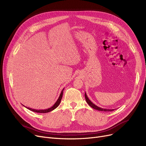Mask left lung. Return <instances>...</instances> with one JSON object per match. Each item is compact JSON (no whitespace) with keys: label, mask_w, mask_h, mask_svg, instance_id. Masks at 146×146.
Returning <instances> with one entry per match:
<instances>
[{"label":"left lung","mask_w":146,"mask_h":146,"mask_svg":"<svg viewBox=\"0 0 146 146\" xmlns=\"http://www.w3.org/2000/svg\"><path fill=\"white\" fill-rule=\"evenodd\" d=\"M84 96H85V99H86V102L87 103V104H88L90 106H91L92 108L95 110H99V111H113L114 109H103V108H99V107H98V106L95 105L94 103H93L90 100V99L88 98V97H87L86 93H85L84 94Z\"/></svg>","instance_id":"obj_1"}]
</instances>
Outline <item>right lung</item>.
Wrapping results in <instances>:
<instances>
[{"instance_id":"1","label":"right lung","mask_w":146,"mask_h":146,"mask_svg":"<svg viewBox=\"0 0 146 146\" xmlns=\"http://www.w3.org/2000/svg\"><path fill=\"white\" fill-rule=\"evenodd\" d=\"M63 90H64V89L62 90V91L61 92V93H60V96H59V99H57V100L56 101V102L54 103V104L53 106H52L51 108H48V109H44V110H36V109H32V108H27V107H25V106H25L26 108H27V109H29V110H31V111H34V112H36V113H48V112H50V111H52V110H54L56 108H57L58 106H59V105L60 104V102H61V100H62V96H63Z\"/></svg>"}]
</instances>
